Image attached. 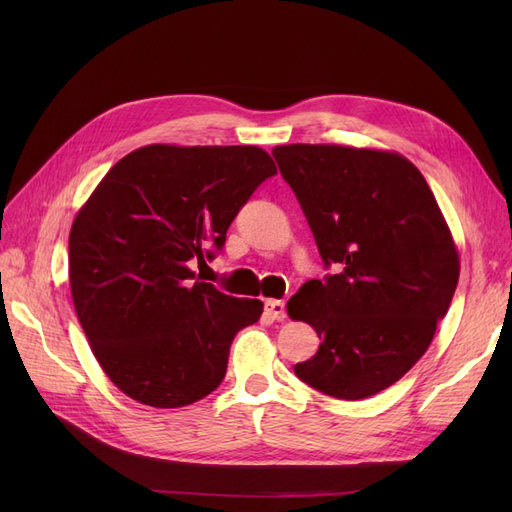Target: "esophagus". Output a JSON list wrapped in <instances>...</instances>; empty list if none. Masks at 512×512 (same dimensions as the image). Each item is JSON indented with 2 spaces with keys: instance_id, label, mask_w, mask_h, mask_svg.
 Here are the masks:
<instances>
[{
  "instance_id": "34e87169",
  "label": "esophagus",
  "mask_w": 512,
  "mask_h": 512,
  "mask_svg": "<svg viewBox=\"0 0 512 512\" xmlns=\"http://www.w3.org/2000/svg\"><path fill=\"white\" fill-rule=\"evenodd\" d=\"M265 312L273 320H284L286 318V303L277 301V299H269V301H265Z\"/></svg>"
}]
</instances>
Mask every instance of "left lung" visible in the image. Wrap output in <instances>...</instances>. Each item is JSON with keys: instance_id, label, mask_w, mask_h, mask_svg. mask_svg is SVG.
I'll return each mask as SVG.
<instances>
[{"instance_id": "1", "label": "left lung", "mask_w": 512, "mask_h": 512, "mask_svg": "<svg viewBox=\"0 0 512 512\" xmlns=\"http://www.w3.org/2000/svg\"><path fill=\"white\" fill-rule=\"evenodd\" d=\"M280 173L314 232L324 280L288 301L320 348L294 365L337 399L389 389L429 348L459 282V254L425 177L393 151L280 145Z\"/></svg>"}]
</instances>
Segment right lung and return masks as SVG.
<instances>
[{
    "mask_svg": "<svg viewBox=\"0 0 512 512\" xmlns=\"http://www.w3.org/2000/svg\"><path fill=\"white\" fill-rule=\"evenodd\" d=\"M277 168L252 145H147L121 158L70 230L76 316L104 374L151 408L207 397L235 335L262 303L196 280L226 230Z\"/></svg>",
    "mask_w": 512,
    "mask_h": 512,
    "instance_id": "add662e5",
    "label": "right lung"
}]
</instances>
